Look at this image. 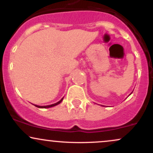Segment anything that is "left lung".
Listing matches in <instances>:
<instances>
[{
    "instance_id": "1",
    "label": "left lung",
    "mask_w": 153,
    "mask_h": 153,
    "mask_svg": "<svg viewBox=\"0 0 153 153\" xmlns=\"http://www.w3.org/2000/svg\"><path fill=\"white\" fill-rule=\"evenodd\" d=\"M130 94H129V95H130Z\"/></svg>"
}]
</instances>
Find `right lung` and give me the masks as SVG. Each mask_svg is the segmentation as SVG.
<instances>
[{"label": "right lung", "instance_id": "1", "mask_svg": "<svg viewBox=\"0 0 153 153\" xmlns=\"http://www.w3.org/2000/svg\"><path fill=\"white\" fill-rule=\"evenodd\" d=\"M62 100H63V98L60 100V101H58V102H57V103H53V104L48 105V106H38V105H34V106H36V107H38V108H50V107H52V106H57V105H58L59 103H60L61 102H62Z\"/></svg>", "mask_w": 153, "mask_h": 153}]
</instances>
